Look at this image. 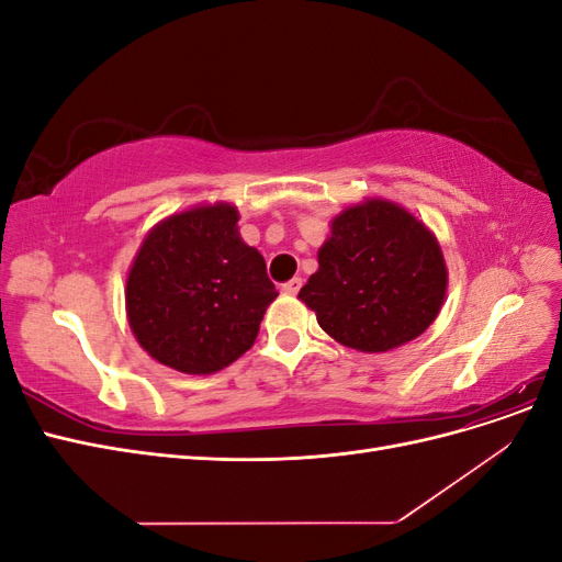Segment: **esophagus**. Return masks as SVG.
<instances>
[{
  "label": "esophagus",
  "instance_id": "1",
  "mask_svg": "<svg viewBox=\"0 0 562 562\" xmlns=\"http://www.w3.org/2000/svg\"><path fill=\"white\" fill-rule=\"evenodd\" d=\"M300 288H302V279H300V277H295V279H291L288 283H283L281 291H283L285 295H297V293H300Z\"/></svg>",
  "mask_w": 562,
  "mask_h": 562
}]
</instances>
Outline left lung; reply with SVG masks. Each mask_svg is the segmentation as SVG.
<instances>
[{
	"instance_id": "left-lung-1",
	"label": "left lung",
	"mask_w": 562,
	"mask_h": 562,
	"mask_svg": "<svg viewBox=\"0 0 562 562\" xmlns=\"http://www.w3.org/2000/svg\"><path fill=\"white\" fill-rule=\"evenodd\" d=\"M448 269L427 225L384 199L339 213L318 248V271L300 291L339 345L378 353L427 330L440 312Z\"/></svg>"
}]
</instances>
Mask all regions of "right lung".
Wrapping results in <instances>:
<instances>
[{
    "mask_svg": "<svg viewBox=\"0 0 562 562\" xmlns=\"http://www.w3.org/2000/svg\"><path fill=\"white\" fill-rule=\"evenodd\" d=\"M229 203L166 217L126 279L128 326L151 359L209 375L246 353L277 288L262 255L239 236Z\"/></svg>",
    "mask_w": 562,
    "mask_h": 562,
    "instance_id": "add662e5",
    "label": "right lung"
}]
</instances>
